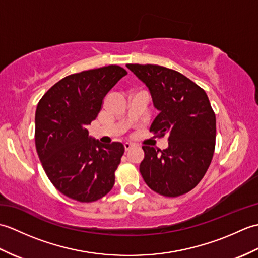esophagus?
<instances>
[{"label": "esophagus", "instance_id": "1", "mask_svg": "<svg viewBox=\"0 0 258 258\" xmlns=\"http://www.w3.org/2000/svg\"><path fill=\"white\" fill-rule=\"evenodd\" d=\"M124 147H125V151H130V150L133 147V145L131 144V143H125V144H124Z\"/></svg>", "mask_w": 258, "mask_h": 258}]
</instances>
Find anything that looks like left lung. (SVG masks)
<instances>
[{
  "instance_id": "1",
  "label": "left lung",
  "mask_w": 258,
  "mask_h": 258,
  "mask_svg": "<svg viewBox=\"0 0 258 258\" xmlns=\"http://www.w3.org/2000/svg\"><path fill=\"white\" fill-rule=\"evenodd\" d=\"M149 87L160 111L150 127L155 138L168 136V147L142 146L140 172L151 189L176 197L204 177L215 150L216 117L205 91L177 71L160 65L127 64Z\"/></svg>"
}]
</instances>
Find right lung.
I'll return each instance as SVG.
<instances>
[{
  "mask_svg": "<svg viewBox=\"0 0 258 258\" xmlns=\"http://www.w3.org/2000/svg\"><path fill=\"white\" fill-rule=\"evenodd\" d=\"M126 74L118 65H108L69 75L37 104V155L48 179L70 199L95 202L114 186L124 145L102 144L91 138L86 127L100 113L108 91Z\"/></svg>",
  "mask_w": 258,
  "mask_h": 258,
  "instance_id": "obj_1",
  "label": "right lung"
}]
</instances>
